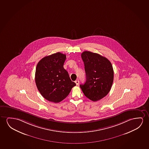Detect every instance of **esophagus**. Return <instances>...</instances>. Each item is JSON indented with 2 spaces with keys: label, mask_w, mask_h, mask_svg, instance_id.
<instances>
[{
  "label": "esophagus",
  "mask_w": 149,
  "mask_h": 149,
  "mask_svg": "<svg viewBox=\"0 0 149 149\" xmlns=\"http://www.w3.org/2000/svg\"><path fill=\"white\" fill-rule=\"evenodd\" d=\"M75 82L76 85H78L79 84V80H76L75 81Z\"/></svg>",
  "instance_id": "esophagus-1"
}]
</instances>
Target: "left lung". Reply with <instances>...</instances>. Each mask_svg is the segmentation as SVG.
<instances>
[{"label": "left lung", "mask_w": 149, "mask_h": 149, "mask_svg": "<svg viewBox=\"0 0 149 149\" xmlns=\"http://www.w3.org/2000/svg\"><path fill=\"white\" fill-rule=\"evenodd\" d=\"M81 58L86 81L84 84H80V88L87 98L96 102L110 92L114 79L112 65L106 57L89 51L83 52Z\"/></svg>", "instance_id": "obj_1"}]
</instances>
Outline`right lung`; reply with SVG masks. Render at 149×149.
Returning a JSON list of instances; mask_svg holds the SVG:
<instances>
[{
	"label": "right lung",
	"instance_id": "1",
	"mask_svg": "<svg viewBox=\"0 0 149 149\" xmlns=\"http://www.w3.org/2000/svg\"><path fill=\"white\" fill-rule=\"evenodd\" d=\"M65 59V54L57 52L42 58L37 65L35 77L37 88L49 102H61L76 86L63 68Z\"/></svg>",
	"mask_w": 149,
	"mask_h": 149
}]
</instances>
